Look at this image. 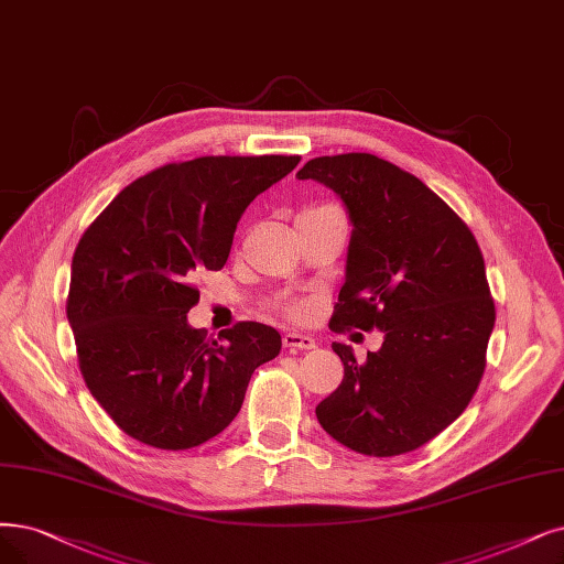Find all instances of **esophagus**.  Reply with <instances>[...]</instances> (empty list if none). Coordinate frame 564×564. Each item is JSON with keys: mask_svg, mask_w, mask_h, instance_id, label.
<instances>
[{"mask_svg": "<svg viewBox=\"0 0 564 564\" xmlns=\"http://www.w3.org/2000/svg\"><path fill=\"white\" fill-rule=\"evenodd\" d=\"M282 343L286 349H314V345H317L312 335H303V333H294V330L284 333Z\"/></svg>", "mask_w": 564, "mask_h": 564, "instance_id": "obj_1", "label": "esophagus"}]
</instances>
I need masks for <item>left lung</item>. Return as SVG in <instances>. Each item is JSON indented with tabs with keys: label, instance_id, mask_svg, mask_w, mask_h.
I'll return each mask as SVG.
<instances>
[{
	"label": "left lung",
	"instance_id": "1",
	"mask_svg": "<svg viewBox=\"0 0 564 564\" xmlns=\"http://www.w3.org/2000/svg\"><path fill=\"white\" fill-rule=\"evenodd\" d=\"M296 177L333 189L351 221L330 326L384 333L364 366L333 343L345 377L317 419L351 452H414L465 412L486 368L495 305L479 245L416 175L375 154L317 156Z\"/></svg>",
	"mask_w": 564,
	"mask_h": 564
}]
</instances>
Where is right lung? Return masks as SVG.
Listing matches in <instances>:
<instances>
[{
    "label": "right lung",
    "instance_id": "obj_1",
    "mask_svg": "<svg viewBox=\"0 0 564 564\" xmlns=\"http://www.w3.org/2000/svg\"><path fill=\"white\" fill-rule=\"evenodd\" d=\"M301 156H198L133 180L89 224L72 261L66 319L89 393L154 448H192L227 427L252 372L273 360V326L240 322L208 343L187 312L200 268H224L238 219Z\"/></svg>",
    "mask_w": 564,
    "mask_h": 564
}]
</instances>
